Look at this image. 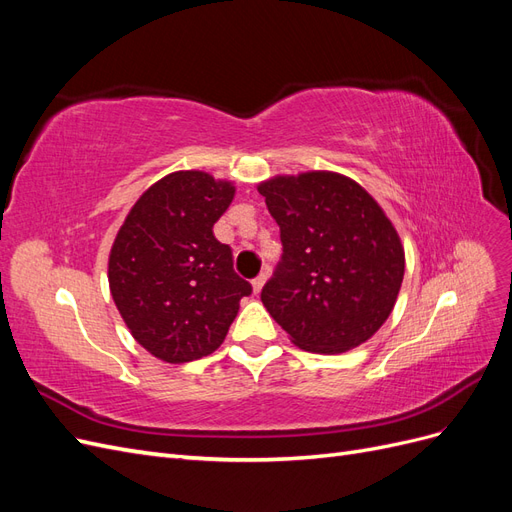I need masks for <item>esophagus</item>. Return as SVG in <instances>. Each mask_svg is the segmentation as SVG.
<instances>
[{"label": "esophagus", "mask_w": 512, "mask_h": 512, "mask_svg": "<svg viewBox=\"0 0 512 512\" xmlns=\"http://www.w3.org/2000/svg\"><path fill=\"white\" fill-rule=\"evenodd\" d=\"M265 282H267V275H265V273L258 275L256 280H252V290H254V294H258V292L262 290V286H265Z\"/></svg>", "instance_id": "esophagus-1"}]
</instances>
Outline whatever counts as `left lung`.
<instances>
[{
	"mask_svg": "<svg viewBox=\"0 0 512 512\" xmlns=\"http://www.w3.org/2000/svg\"><path fill=\"white\" fill-rule=\"evenodd\" d=\"M258 192L280 226L284 254L262 305L307 352L365 344L391 316L406 254L393 222L363 185L331 170L275 175Z\"/></svg>",
	"mask_w": 512,
	"mask_h": 512,
	"instance_id": "obj_1",
	"label": "left lung"
}]
</instances>
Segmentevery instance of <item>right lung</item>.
Masks as SVG:
<instances>
[{
  "label": "right lung",
  "instance_id": "1",
  "mask_svg": "<svg viewBox=\"0 0 512 512\" xmlns=\"http://www.w3.org/2000/svg\"><path fill=\"white\" fill-rule=\"evenodd\" d=\"M235 183L177 170L151 185L123 220L108 254V286L132 337L164 363L220 348L252 286L232 269L213 224Z\"/></svg>",
  "mask_w": 512,
  "mask_h": 512
}]
</instances>
